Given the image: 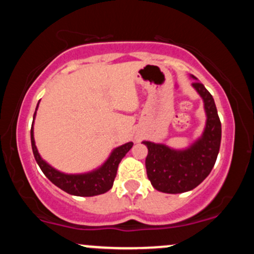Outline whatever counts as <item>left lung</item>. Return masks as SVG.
<instances>
[{
  "instance_id": "1",
  "label": "left lung",
  "mask_w": 254,
  "mask_h": 254,
  "mask_svg": "<svg viewBox=\"0 0 254 254\" xmlns=\"http://www.w3.org/2000/svg\"><path fill=\"white\" fill-rule=\"evenodd\" d=\"M192 87L203 100L205 125L202 135L185 148L143 141L148 148L145 159L148 179L155 190L165 193H183L193 190L210 174L221 144V122L214 98L198 78L190 75Z\"/></svg>"
}]
</instances>
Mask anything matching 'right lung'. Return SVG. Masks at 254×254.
<instances>
[{
	"label": "right lung",
	"instance_id": "add662e5",
	"mask_svg": "<svg viewBox=\"0 0 254 254\" xmlns=\"http://www.w3.org/2000/svg\"><path fill=\"white\" fill-rule=\"evenodd\" d=\"M39 103L37 105L36 112L33 116V124L31 127V143L32 150H33L34 159H36L38 166L46 178L52 184L60 188L61 190L65 191L66 193L72 194V196L80 197H93L98 194H103L105 192L111 190L113 186L115 178L117 176V170L119 162L125 156V154L132 148V142H127L119 147L115 148L110 153L109 157L101 164L99 167L84 173H64L56 170L55 167L46 162L45 160L40 156L39 151L37 149L36 141H34V119H36L37 110Z\"/></svg>",
	"mask_w": 254,
	"mask_h": 254
}]
</instances>
